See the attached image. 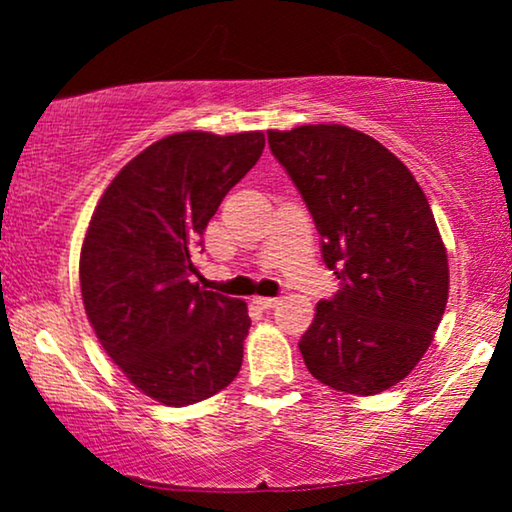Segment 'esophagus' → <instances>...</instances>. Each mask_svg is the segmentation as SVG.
<instances>
[{
	"mask_svg": "<svg viewBox=\"0 0 512 512\" xmlns=\"http://www.w3.org/2000/svg\"><path fill=\"white\" fill-rule=\"evenodd\" d=\"M277 303H279L277 298H268V296H256L254 298V305L261 307V310H272V307H275Z\"/></svg>",
	"mask_w": 512,
	"mask_h": 512,
	"instance_id": "34e87169",
	"label": "esophagus"
}]
</instances>
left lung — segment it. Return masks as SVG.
<instances>
[{"instance_id": "1", "label": "left lung", "mask_w": 512, "mask_h": 512, "mask_svg": "<svg viewBox=\"0 0 512 512\" xmlns=\"http://www.w3.org/2000/svg\"><path fill=\"white\" fill-rule=\"evenodd\" d=\"M268 144L321 235L340 289L298 347L319 382L373 396L422 359L447 305V254L408 167L345 125L270 130Z\"/></svg>"}]
</instances>
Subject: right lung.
I'll list each match as a JSON object with an SVG mask.
<instances>
[{
    "label": "right lung",
    "instance_id": "obj_1",
    "mask_svg": "<svg viewBox=\"0 0 512 512\" xmlns=\"http://www.w3.org/2000/svg\"><path fill=\"white\" fill-rule=\"evenodd\" d=\"M263 132H179L132 158L104 191L81 249V293L102 347L165 405H191L240 373L247 303L191 282L226 193L258 163Z\"/></svg>",
    "mask_w": 512,
    "mask_h": 512
}]
</instances>
